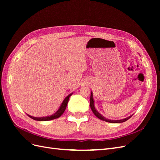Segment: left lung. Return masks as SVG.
Masks as SVG:
<instances>
[{"label": "left lung", "mask_w": 160, "mask_h": 160, "mask_svg": "<svg viewBox=\"0 0 160 160\" xmlns=\"http://www.w3.org/2000/svg\"><path fill=\"white\" fill-rule=\"evenodd\" d=\"M90 107L91 109L93 111V113L95 114V115L96 116L97 118H98L99 119L101 120H103L105 121V122H109V123H123L126 122L127 120H128L131 117H132V115L129 116V117L127 118H125L123 119H121V120H111V119H106L105 117H103V115H101L98 111L96 110V109L95 108V106H94V101H93V93H92V92L91 93V97H90Z\"/></svg>", "instance_id": "1"}]
</instances>
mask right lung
I'll use <instances>...</instances> for the list:
<instances>
[{"label":"right lung","mask_w":160,"mask_h":160,"mask_svg":"<svg viewBox=\"0 0 160 160\" xmlns=\"http://www.w3.org/2000/svg\"><path fill=\"white\" fill-rule=\"evenodd\" d=\"M72 95V93L69 94L68 96H67L66 98H65V99L63 100V101H62V103H61V106L59 109H58V111H57L56 113H55L53 115H50V116H47V117H42V118H35V117H32V116H31L29 115H27L28 116V117L32 118V119L34 120H37V121H49V120H52V119H57L58 118H59L60 116L62 115V114L64 113V111L67 108V103H68V101H69V98L71 97V95Z\"/></svg>","instance_id":"obj_1"}]
</instances>
